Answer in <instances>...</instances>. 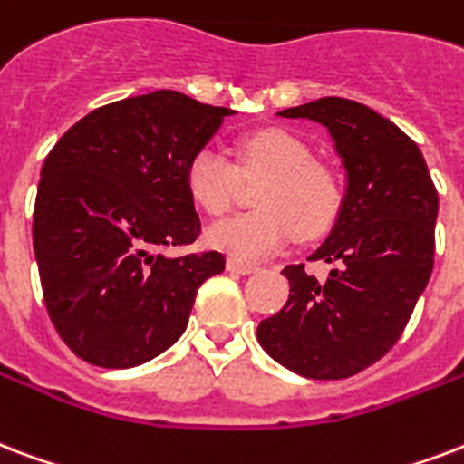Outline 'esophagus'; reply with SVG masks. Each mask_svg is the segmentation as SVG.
<instances>
[{
	"label": "esophagus",
	"mask_w": 464,
	"mask_h": 464,
	"mask_svg": "<svg viewBox=\"0 0 464 464\" xmlns=\"http://www.w3.org/2000/svg\"><path fill=\"white\" fill-rule=\"evenodd\" d=\"M228 270L236 272V275H250V272H256L257 267L256 265L243 263V260H236V257H231V260H228Z\"/></svg>",
	"instance_id": "34e87169"
}]
</instances>
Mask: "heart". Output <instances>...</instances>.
Segmentation results:
<instances>
[{"instance_id": "1", "label": "heart", "mask_w": 464, "mask_h": 464, "mask_svg": "<svg viewBox=\"0 0 464 464\" xmlns=\"http://www.w3.org/2000/svg\"><path fill=\"white\" fill-rule=\"evenodd\" d=\"M240 177L263 179L256 189V211L211 226L208 243L243 260L277 253L289 240H314L334 228L345 189L341 175L316 162L302 138L263 129L238 143V165L217 148H199L185 168L192 201L208 217H221L238 199Z\"/></svg>"}]
</instances>
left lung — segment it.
<instances>
[{
  "mask_svg": "<svg viewBox=\"0 0 464 464\" xmlns=\"http://www.w3.org/2000/svg\"><path fill=\"white\" fill-rule=\"evenodd\" d=\"M326 126L348 169V194L314 263L287 265L289 299L257 326L279 365L311 380H345L384 358L426 289L436 253L438 192L419 146L370 106L324 97L279 111Z\"/></svg>",
  "mask_w": 464,
  "mask_h": 464,
  "instance_id": "left-lung-1",
  "label": "left lung"
}]
</instances>
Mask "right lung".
I'll return each instance as SVG.
<instances>
[{"mask_svg":"<svg viewBox=\"0 0 464 464\" xmlns=\"http://www.w3.org/2000/svg\"><path fill=\"white\" fill-rule=\"evenodd\" d=\"M228 114L150 92L90 111L45 158L35 263L53 326L84 362L123 370L160 355L185 334L197 289L224 272L218 250H165L199 238L185 168Z\"/></svg>","mask_w":464,"mask_h":464,"instance_id":"obj_1","label":"right lung"}]
</instances>
